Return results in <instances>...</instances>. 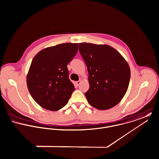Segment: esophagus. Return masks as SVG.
<instances>
[{
    "label": "esophagus",
    "mask_w": 159,
    "mask_h": 159,
    "mask_svg": "<svg viewBox=\"0 0 159 159\" xmlns=\"http://www.w3.org/2000/svg\"><path fill=\"white\" fill-rule=\"evenodd\" d=\"M81 82H82V80H79V81H77V82H76V84H77V85H79L80 84Z\"/></svg>",
    "instance_id": "obj_1"
}]
</instances>
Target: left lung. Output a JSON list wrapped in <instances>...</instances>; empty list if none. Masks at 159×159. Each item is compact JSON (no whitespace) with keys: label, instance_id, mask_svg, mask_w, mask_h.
<instances>
[{"label":"left lung","instance_id":"8db88e82","mask_svg":"<svg viewBox=\"0 0 159 159\" xmlns=\"http://www.w3.org/2000/svg\"><path fill=\"white\" fill-rule=\"evenodd\" d=\"M79 50L89 72L90 89L85 93L88 102L99 110L114 107L129 85L131 73L127 61L106 44L79 43Z\"/></svg>","mask_w":159,"mask_h":159}]
</instances>
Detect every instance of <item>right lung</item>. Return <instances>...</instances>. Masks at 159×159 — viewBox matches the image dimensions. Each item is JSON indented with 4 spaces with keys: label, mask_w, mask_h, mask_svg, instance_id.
Listing matches in <instances>:
<instances>
[{
    "label": "right lung",
    "mask_w": 159,
    "mask_h": 159,
    "mask_svg": "<svg viewBox=\"0 0 159 159\" xmlns=\"http://www.w3.org/2000/svg\"><path fill=\"white\" fill-rule=\"evenodd\" d=\"M77 51V43H66L45 48L34 57L26 83L32 98L42 107L57 111L68 102L75 87L67 66Z\"/></svg>",
    "instance_id": "obj_1"
}]
</instances>
